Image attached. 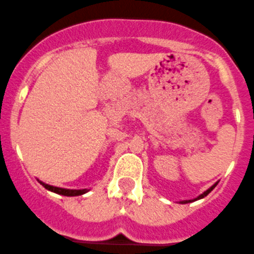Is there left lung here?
<instances>
[{
    "instance_id": "left-lung-1",
    "label": "left lung",
    "mask_w": 254,
    "mask_h": 254,
    "mask_svg": "<svg viewBox=\"0 0 254 254\" xmlns=\"http://www.w3.org/2000/svg\"><path fill=\"white\" fill-rule=\"evenodd\" d=\"M217 183H218V182H217ZM217 183H214V185L212 186V187H209L208 190H204V192L202 193V194H199V195H198L197 198H194V199H188V201H181L180 203H182V204H185V203H190V202H194V201H197V199H201V198H204V197H206L207 194H209V193H211L212 190H213V188L216 187V186H217Z\"/></svg>"
}]
</instances>
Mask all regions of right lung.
Here are the masks:
<instances>
[{
	"label": "right lung",
	"instance_id": "1",
	"mask_svg": "<svg viewBox=\"0 0 254 254\" xmlns=\"http://www.w3.org/2000/svg\"><path fill=\"white\" fill-rule=\"evenodd\" d=\"M46 190H51V192H55L57 194H62V195H67V197H73V195H81L84 194L86 192H88V190H67V188H60V187H55V186H50L46 185V183L41 182L38 181Z\"/></svg>",
	"mask_w": 254,
	"mask_h": 254
}]
</instances>
